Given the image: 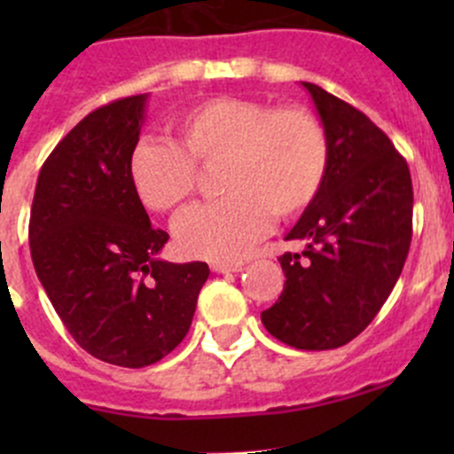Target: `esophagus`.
<instances>
[{
    "label": "esophagus",
    "instance_id": "esophagus-1",
    "mask_svg": "<svg viewBox=\"0 0 454 454\" xmlns=\"http://www.w3.org/2000/svg\"><path fill=\"white\" fill-rule=\"evenodd\" d=\"M210 270H213V272H219V274L241 272V265L239 263H219V261H215V263L210 265Z\"/></svg>",
    "mask_w": 454,
    "mask_h": 454
}]
</instances>
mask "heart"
I'll use <instances>...</instances> for the list:
<instances>
[{
  "mask_svg": "<svg viewBox=\"0 0 454 454\" xmlns=\"http://www.w3.org/2000/svg\"><path fill=\"white\" fill-rule=\"evenodd\" d=\"M180 142L142 140L129 155L136 195L155 213H177L200 186L198 168L219 167L226 198L198 206L173 226L177 248L208 261H239L270 231L312 206L329 168L327 129L305 107L210 98L177 121Z\"/></svg>",
  "mask_w": 454,
  "mask_h": 454,
  "instance_id": "obj_1",
  "label": "heart"
}]
</instances>
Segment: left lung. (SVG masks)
Masks as SVG:
<instances>
[{"label":"left lung","mask_w":454,"mask_h":454,"mask_svg":"<svg viewBox=\"0 0 454 454\" xmlns=\"http://www.w3.org/2000/svg\"><path fill=\"white\" fill-rule=\"evenodd\" d=\"M329 138V168L318 198L286 239V286L261 323L296 349H336L375 318L400 278L413 237V182L406 160L360 109L314 83Z\"/></svg>","instance_id":"1"}]
</instances>
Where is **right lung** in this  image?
Returning a JSON list of instances; mask_svg holds the SVG:
<instances>
[{
    "mask_svg": "<svg viewBox=\"0 0 454 454\" xmlns=\"http://www.w3.org/2000/svg\"><path fill=\"white\" fill-rule=\"evenodd\" d=\"M146 96L87 114L43 162L30 210L36 277L76 342L103 363L140 369L171 354L193 320L204 261L168 263L129 180Z\"/></svg>",
    "mask_w": 454,
    "mask_h": 454,
    "instance_id": "1",
    "label": "right lung"
}]
</instances>
